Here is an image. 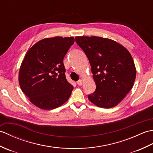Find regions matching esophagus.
<instances>
[{
    "mask_svg": "<svg viewBox=\"0 0 153 153\" xmlns=\"http://www.w3.org/2000/svg\"><path fill=\"white\" fill-rule=\"evenodd\" d=\"M77 85H79V86H82L83 85V81L82 79L79 80L78 82H77Z\"/></svg>",
    "mask_w": 153,
    "mask_h": 153,
    "instance_id": "esophagus-1",
    "label": "esophagus"
}]
</instances>
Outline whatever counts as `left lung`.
Listing matches in <instances>:
<instances>
[{"label": "left lung", "instance_id": "obj_1", "mask_svg": "<svg viewBox=\"0 0 153 153\" xmlns=\"http://www.w3.org/2000/svg\"><path fill=\"white\" fill-rule=\"evenodd\" d=\"M76 42L85 53L91 66L95 91L88 99L104 108L117 106L134 86L136 68L131 54L110 39L77 36Z\"/></svg>", "mask_w": 153, "mask_h": 153}]
</instances>
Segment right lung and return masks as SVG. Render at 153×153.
Returning a JSON list of instances; mask_svg holds the SVG:
<instances>
[{
	"label": "right lung",
	"instance_id": "obj_1",
	"mask_svg": "<svg viewBox=\"0 0 153 153\" xmlns=\"http://www.w3.org/2000/svg\"><path fill=\"white\" fill-rule=\"evenodd\" d=\"M74 43L73 37L45 38L25 54L19 70V84L38 108H56L70 98L74 87L66 80L63 60Z\"/></svg>",
	"mask_w": 153,
	"mask_h": 153
}]
</instances>
